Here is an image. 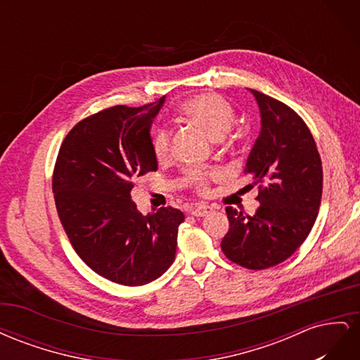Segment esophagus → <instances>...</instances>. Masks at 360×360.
I'll list each match as a JSON object with an SVG mask.
<instances>
[{"mask_svg": "<svg viewBox=\"0 0 360 360\" xmlns=\"http://www.w3.org/2000/svg\"><path fill=\"white\" fill-rule=\"evenodd\" d=\"M213 212V209L210 205H207V204H198V205H195L193 209L191 210V213L193 214V216H197V217H202V216H207V214H210Z\"/></svg>", "mask_w": 360, "mask_h": 360, "instance_id": "obj_1", "label": "esophagus"}]
</instances>
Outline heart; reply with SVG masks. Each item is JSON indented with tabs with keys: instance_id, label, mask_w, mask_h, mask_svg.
<instances>
[{
	"instance_id": "1",
	"label": "heart",
	"mask_w": 360,
	"mask_h": 360,
	"mask_svg": "<svg viewBox=\"0 0 360 360\" xmlns=\"http://www.w3.org/2000/svg\"><path fill=\"white\" fill-rule=\"evenodd\" d=\"M180 114L189 118L192 123L200 126L205 134L213 139H221L230 130L236 122V115L231 105L221 96L212 93L197 94L184 101L180 105ZM171 151V135L167 129H159L153 136V153L158 160H165ZM214 172L192 168L184 174V181L193 184L198 191L207 189L209 179Z\"/></svg>"
}]
</instances>
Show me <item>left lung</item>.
<instances>
[{"mask_svg":"<svg viewBox=\"0 0 360 360\" xmlns=\"http://www.w3.org/2000/svg\"><path fill=\"white\" fill-rule=\"evenodd\" d=\"M249 91L261 129L245 172L259 184V207L252 216L226 207L230 230L221 248L233 263L261 270L285 261L307 240L320 209L323 168L303 120L274 97Z\"/></svg>","mask_w":360,"mask_h":360,"instance_id":"8db88e82","label":"left lung"}]
</instances>
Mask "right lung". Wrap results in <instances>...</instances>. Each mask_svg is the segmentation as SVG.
I'll return each instance as SVG.
<instances>
[{"mask_svg": "<svg viewBox=\"0 0 360 360\" xmlns=\"http://www.w3.org/2000/svg\"><path fill=\"white\" fill-rule=\"evenodd\" d=\"M165 103L118 105L84 118L64 138L52 177L57 212L72 246L97 275L138 287L174 263L184 214L160 207L144 216L130 197L158 169L150 129Z\"/></svg>", "mask_w": 360, "mask_h": 360, "instance_id": "1", "label": "right lung"}]
</instances>
